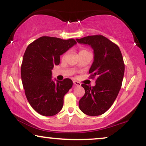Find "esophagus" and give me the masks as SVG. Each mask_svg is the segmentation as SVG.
<instances>
[{
    "mask_svg": "<svg viewBox=\"0 0 146 146\" xmlns=\"http://www.w3.org/2000/svg\"><path fill=\"white\" fill-rule=\"evenodd\" d=\"M73 83L75 86H80L81 85V84L77 81H73Z\"/></svg>",
    "mask_w": 146,
    "mask_h": 146,
    "instance_id": "esophagus-1",
    "label": "esophagus"
}]
</instances>
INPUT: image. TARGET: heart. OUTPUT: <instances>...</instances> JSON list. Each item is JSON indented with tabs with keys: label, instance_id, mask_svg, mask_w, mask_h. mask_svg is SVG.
Segmentation results:
<instances>
[{
	"label": "heart",
	"instance_id": "heart-1",
	"mask_svg": "<svg viewBox=\"0 0 146 146\" xmlns=\"http://www.w3.org/2000/svg\"><path fill=\"white\" fill-rule=\"evenodd\" d=\"M87 52V50H86V49H82V50H81L80 51V52Z\"/></svg>",
	"mask_w": 146,
	"mask_h": 146
}]
</instances>
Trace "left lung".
Segmentation results:
<instances>
[{"mask_svg":"<svg viewBox=\"0 0 146 146\" xmlns=\"http://www.w3.org/2000/svg\"><path fill=\"white\" fill-rule=\"evenodd\" d=\"M76 40L93 48L94 60L89 73L91 78H96L94 86L82 84L85 94L80 100L79 108L86 115H102L113 104L122 84L125 70L122 54L117 45L102 35L88 36Z\"/></svg>","mask_w":146,"mask_h":146,"instance_id":"left-lung-1","label":"left lung"}]
</instances>
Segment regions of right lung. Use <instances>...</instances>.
Masks as SVG:
<instances>
[{
  "mask_svg": "<svg viewBox=\"0 0 146 146\" xmlns=\"http://www.w3.org/2000/svg\"><path fill=\"white\" fill-rule=\"evenodd\" d=\"M76 44L73 38L42 36L26 49L21 65L22 82L29 104L40 115L52 116L62 108L64 97L73 83L69 78L54 82L52 70L60 64V56Z\"/></svg>",
  "mask_w": 146,
  "mask_h": 146,
  "instance_id": "right-lung-1",
  "label": "right lung"
}]
</instances>
